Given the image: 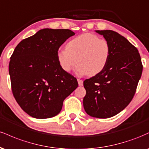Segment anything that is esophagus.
<instances>
[{"instance_id":"1","label":"esophagus","mask_w":149,"mask_h":149,"mask_svg":"<svg viewBox=\"0 0 149 149\" xmlns=\"http://www.w3.org/2000/svg\"><path fill=\"white\" fill-rule=\"evenodd\" d=\"M78 85L79 86H83V80L81 79H78Z\"/></svg>"}]
</instances>
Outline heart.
Wrapping results in <instances>:
<instances>
[{
	"mask_svg": "<svg viewBox=\"0 0 149 149\" xmlns=\"http://www.w3.org/2000/svg\"><path fill=\"white\" fill-rule=\"evenodd\" d=\"M111 48L109 42L95 34L87 33L71 39L66 48L57 52L59 64L69 72L76 66L79 74L94 76L102 72L110 58Z\"/></svg>",
	"mask_w": 149,
	"mask_h": 149,
	"instance_id": "obj_1",
	"label": "heart"
}]
</instances>
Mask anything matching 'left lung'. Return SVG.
<instances>
[{
	"instance_id": "left-lung-1",
	"label": "left lung",
	"mask_w": 149,
	"mask_h": 149,
	"mask_svg": "<svg viewBox=\"0 0 149 149\" xmlns=\"http://www.w3.org/2000/svg\"><path fill=\"white\" fill-rule=\"evenodd\" d=\"M109 42L110 58L102 72L86 79L83 107L89 116L107 118L130 103L142 73L138 49L125 38L111 30L96 31Z\"/></svg>"
}]
</instances>
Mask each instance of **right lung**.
I'll return each instance as SVG.
<instances>
[{"label":"right lung","instance_id":"add662e5","mask_svg":"<svg viewBox=\"0 0 149 149\" xmlns=\"http://www.w3.org/2000/svg\"><path fill=\"white\" fill-rule=\"evenodd\" d=\"M73 35L69 29H44L15 47L9 64L12 91L31 117L57 116L64 100L78 86L76 78L61 69L57 59L60 46Z\"/></svg>","mask_w":149,"mask_h":149}]
</instances>
